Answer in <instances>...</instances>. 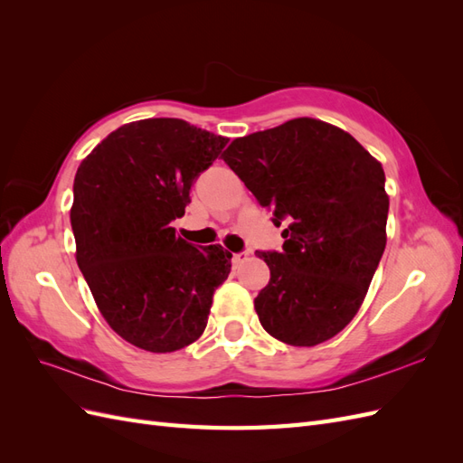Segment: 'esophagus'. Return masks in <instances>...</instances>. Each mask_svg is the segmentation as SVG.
Returning <instances> with one entry per match:
<instances>
[{
	"label": "esophagus",
	"instance_id": "esophagus-1",
	"mask_svg": "<svg viewBox=\"0 0 463 463\" xmlns=\"http://www.w3.org/2000/svg\"><path fill=\"white\" fill-rule=\"evenodd\" d=\"M245 259H247V253H233V257H232V264H233V266H240Z\"/></svg>",
	"mask_w": 463,
	"mask_h": 463
}]
</instances>
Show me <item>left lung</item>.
Wrapping results in <instances>:
<instances>
[{"label": "left lung", "instance_id": "left-lung-1", "mask_svg": "<svg viewBox=\"0 0 463 463\" xmlns=\"http://www.w3.org/2000/svg\"><path fill=\"white\" fill-rule=\"evenodd\" d=\"M223 162L286 223L282 250H257L270 282L255 298L262 328L289 345L334 338L355 317L386 247L384 170L355 138L299 118L235 141Z\"/></svg>", "mask_w": 463, "mask_h": 463}]
</instances>
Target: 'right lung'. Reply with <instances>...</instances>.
Instances as JSON below:
<instances>
[{
    "label": "right lung",
    "mask_w": 463,
    "mask_h": 463,
    "mask_svg": "<svg viewBox=\"0 0 463 463\" xmlns=\"http://www.w3.org/2000/svg\"><path fill=\"white\" fill-rule=\"evenodd\" d=\"M226 145L184 119H143L108 135L77 170V264L108 325L146 352L197 340L232 270L222 245L197 247L172 228Z\"/></svg>",
    "instance_id": "right-lung-1"
}]
</instances>
